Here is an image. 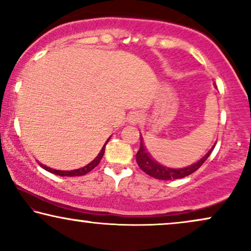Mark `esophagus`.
<instances>
[{
    "instance_id": "1",
    "label": "esophagus",
    "mask_w": 251,
    "mask_h": 251,
    "mask_svg": "<svg viewBox=\"0 0 251 251\" xmlns=\"http://www.w3.org/2000/svg\"><path fill=\"white\" fill-rule=\"evenodd\" d=\"M140 119H141V113H140V111H132L129 113V117H128L129 123L136 124Z\"/></svg>"
}]
</instances>
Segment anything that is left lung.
Returning a JSON list of instances; mask_svg holds the SVG:
<instances>
[{
    "instance_id": "obj_1",
    "label": "left lung",
    "mask_w": 251,
    "mask_h": 251,
    "mask_svg": "<svg viewBox=\"0 0 251 251\" xmlns=\"http://www.w3.org/2000/svg\"><path fill=\"white\" fill-rule=\"evenodd\" d=\"M212 150L213 148L210 150V151L206 153L202 159H200L199 162H196L195 164H192L190 166H187V168H182V169H172V168H168V166L159 164L158 162H156V160L150 156V153L146 150V147L143 145L142 138L141 135H140V149L139 151L136 152V163H138L140 169H141L143 172H146L147 175L152 176V178L155 179H159V180L180 179V178H183V176L192 175V173L195 172L196 170L201 168L203 163H204L206 158L210 156V153L212 152Z\"/></svg>"
}]
</instances>
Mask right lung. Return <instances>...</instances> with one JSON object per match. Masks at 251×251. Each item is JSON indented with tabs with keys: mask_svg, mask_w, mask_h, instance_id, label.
I'll return each instance as SVG.
<instances>
[{
	"mask_svg": "<svg viewBox=\"0 0 251 251\" xmlns=\"http://www.w3.org/2000/svg\"><path fill=\"white\" fill-rule=\"evenodd\" d=\"M108 141H109V140H108ZM108 141H106V142H108ZM105 145H106V143H105ZM105 145H104V147H103V148H102L101 151H100V153L98 155V157H96V158H95L94 160H93V162L89 163L88 165L83 166V168H81V169H78V170H72V171H61V170H53V169H50V168H48V166L42 165V164H40V165H41V168H42V169H45L46 171H48V172H50V173H53V175L61 176H85V175H87V173H88V172H91L92 170L95 168V166H98V165H99L100 160H101V158L103 157V155H104V151H105Z\"/></svg>",
	"mask_w": 251,
	"mask_h": 251,
	"instance_id": "right-lung-1",
	"label": "right lung"
}]
</instances>
